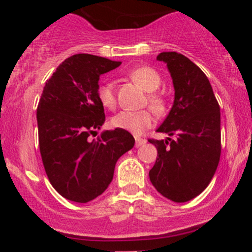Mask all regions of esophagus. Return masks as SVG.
Wrapping results in <instances>:
<instances>
[{
  "label": "esophagus",
  "instance_id": "34e87169",
  "mask_svg": "<svg viewBox=\"0 0 252 252\" xmlns=\"http://www.w3.org/2000/svg\"><path fill=\"white\" fill-rule=\"evenodd\" d=\"M147 141L144 140V138H140V137H136V143H135V146L136 147H141V146H143L144 143H146Z\"/></svg>",
  "mask_w": 252,
  "mask_h": 252
}]
</instances>
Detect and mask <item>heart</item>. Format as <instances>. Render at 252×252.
I'll return each mask as SVG.
<instances>
[{
  "mask_svg": "<svg viewBox=\"0 0 252 252\" xmlns=\"http://www.w3.org/2000/svg\"><path fill=\"white\" fill-rule=\"evenodd\" d=\"M130 79L136 85L146 92H152L148 94V103L156 114H162L166 109V102L160 94H154L161 84V78L154 68L149 66H141L129 72ZM98 99L104 108L112 110L116 106V94H115L114 84L105 82L102 83L97 89ZM154 123V116L149 110L141 111H124L118 112L111 118V126L116 129H122L135 135H141L144 130L149 129Z\"/></svg>",
  "mask_w": 252,
  "mask_h": 252,
  "instance_id": "b5f03b06",
  "label": "heart"
}]
</instances>
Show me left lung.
I'll return each mask as SVG.
<instances>
[{
    "label": "left lung",
    "instance_id": "obj_1",
    "mask_svg": "<svg viewBox=\"0 0 252 252\" xmlns=\"http://www.w3.org/2000/svg\"><path fill=\"white\" fill-rule=\"evenodd\" d=\"M156 59L167 63L175 94L168 116L156 130L169 137L148 140L158 149L149 179L164 198L186 202L209 186L218 167L220 108L206 74L189 58L162 52Z\"/></svg>",
    "mask_w": 252,
    "mask_h": 252
}]
</instances>
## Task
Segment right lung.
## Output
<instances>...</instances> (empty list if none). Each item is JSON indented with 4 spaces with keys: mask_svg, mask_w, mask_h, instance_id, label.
<instances>
[{
    "mask_svg": "<svg viewBox=\"0 0 252 252\" xmlns=\"http://www.w3.org/2000/svg\"><path fill=\"white\" fill-rule=\"evenodd\" d=\"M121 65L92 54H74L57 67L43 88L36 110L39 147L46 174L63 198L89 202L108 189L118 158L134 147L130 132L105 130L97 96L99 77Z\"/></svg>",
    "mask_w": 252,
    "mask_h": 252,
    "instance_id": "add662e5",
    "label": "right lung"
}]
</instances>
